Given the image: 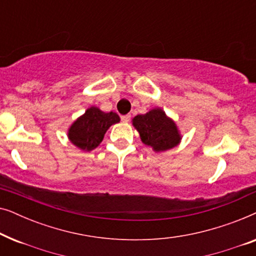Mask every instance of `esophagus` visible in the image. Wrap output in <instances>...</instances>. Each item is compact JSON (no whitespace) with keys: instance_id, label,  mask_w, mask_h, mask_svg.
<instances>
[{"instance_id":"34e87169","label":"esophagus","mask_w":256,"mask_h":256,"mask_svg":"<svg viewBox=\"0 0 256 256\" xmlns=\"http://www.w3.org/2000/svg\"><path fill=\"white\" fill-rule=\"evenodd\" d=\"M121 120H122V122H128L129 120H130V114L122 115V116H121Z\"/></svg>"}]
</instances>
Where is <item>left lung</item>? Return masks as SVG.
<instances>
[{"label":"left lung","mask_w":256,"mask_h":256,"mask_svg":"<svg viewBox=\"0 0 256 256\" xmlns=\"http://www.w3.org/2000/svg\"><path fill=\"white\" fill-rule=\"evenodd\" d=\"M132 126L138 132L141 141L152 146L154 152H160L178 146L182 136L172 118L166 116L160 108H154L148 113L136 115Z\"/></svg>","instance_id":"8db88e82"}]
</instances>
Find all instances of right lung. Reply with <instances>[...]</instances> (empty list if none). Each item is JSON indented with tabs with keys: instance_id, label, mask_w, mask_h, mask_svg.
Returning a JSON list of instances; mask_svg holds the SVG:
<instances>
[{
	"instance_id": "right-lung-1",
	"label": "right lung",
	"mask_w": 256,
	"mask_h": 256,
	"mask_svg": "<svg viewBox=\"0 0 256 256\" xmlns=\"http://www.w3.org/2000/svg\"><path fill=\"white\" fill-rule=\"evenodd\" d=\"M118 122H120V118L116 113H104L93 106L71 124L68 132V140L76 148L90 152L102 142L108 128Z\"/></svg>"
}]
</instances>
